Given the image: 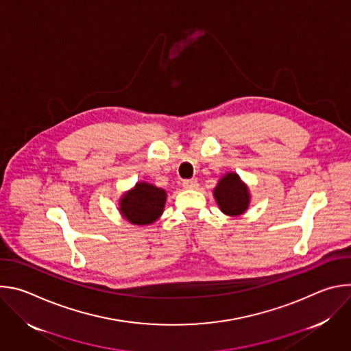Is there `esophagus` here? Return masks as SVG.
<instances>
[{
    "label": "esophagus",
    "instance_id": "obj_1",
    "mask_svg": "<svg viewBox=\"0 0 351 351\" xmlns=\"http://www.w3.org/2000/svg\"><path fill=\"white\" fill-rule=\"evenodd\" d=\"M182 186H183L184 189H197V187H198V183H197L195 179H186V180H183Z\"/></svg>",
    "mask_w": 351,
    "mask_h": 351
}]
</instances>
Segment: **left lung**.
I'll list each match as a JSON object with an SVG mask.
<instances>
[{
    "mask_svg": "<svg viewBox=\"0 0 351 351\" xmlns=\"http://www.w3.org/2000/svg\"><path fill=\"white\" fill-rule=\"evenodd\" d=\"M214 197L221 211L229 217L244 214L250 204L248 187L234 172H229L219 179L214 189Z\"/></svg>",
    "mask_w": 351,
    "mask_h": 351,
    "instance_id": "8db88e82",
    "label": "left lung"
}]
</instances>
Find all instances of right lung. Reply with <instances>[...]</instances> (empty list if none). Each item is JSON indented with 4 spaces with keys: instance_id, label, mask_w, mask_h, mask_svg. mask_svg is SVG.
Segmentation results:
<instances>
[{
    "instance_id": "1",
    "label": "right lung",
    "mask_w": 351,
    "mask_h": 351,
    "mask_svg": "<svg viewBox=\"0 0 351 351\" xmlns=\"http://www.w3.org/2000/svg\"><path fill=\"white\" fill-rule=\"evenodd\" d=\"M165 202L164 189L138 182L119 199V211L133 225H149L162 215Z\"/></svg>"
}]
</instances>
